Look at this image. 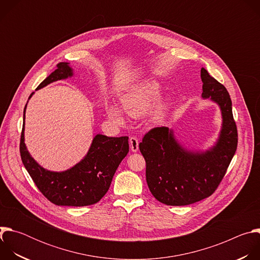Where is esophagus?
Here are the masks:
<instances>
[{
	"mask_svg": "<svg viewBox=\"0 0 260 260\" xmlns=\"http://www.w3.org/2000/svg\"><path fill=\"white\" fill-rule=\"evenodd\" d=\"M129 146H131V150L133 152H137L139 150V140L137 137L132 136L129 138Z\"/></svg>",
	"mask_w": 260,
	"mask_h": 260,
	"instance_id": "34e87169",
	"label": "esophagus"
}]
</instances>
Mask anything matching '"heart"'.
I'll use <instances>...</instances> for the list:
<instances>
[{
	"mask_svg": "<svg viewBox=\"0 0 260 260\" xmlns=\"http://www.w3.org/2000/svg\"><path fill=\"white\" fill-rule=\"evenodd\" d=\"M160 96V87L156 81L146 80L132 87L121 99V107L125 113L133 117H140L146 114ZM169 105L165 102L159 103L153 112V119L160 121L166 116ZM108 117L116 123H123L124 119L121 111L116 106L107 107Z\"/></svg>",
	"mask_w": 260,
	"mask_h": 260,
	"instance_id": "b5f03b06",
	"label": "heart"
}]
</instances>
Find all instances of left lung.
Wrapping results in <instances>:
<instances>
[{"instance_id":"left-lung-1","label":"left lung","mask_w":260,"mask_h":260,"mask_svg":"<svg viewBox=\"0 0 260 260\" xmlns=\"http://www.w3.org/2000/svg\"><path fill=\"white\" fill-rule=\"evenodd\" d=\"M204 99L221 109L222 129L216 145L206 152L182 148L166 126L150 129L139 144L146 161V181L152 196L168 206H186L212 196L226 174L238 147L232 100L224 85L201 70Z\"/></svg>"}]
</instances>
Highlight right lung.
<instances>
[{
  "instance_id": "obj_1",
  "label": "right lung",
  "mask_w": 260,
  "mask_h": 260,
  "mask_svg": "<svg viewBox=\"0 0 260 260\" xmlns=\"http://www.w3.org/2000/svg\"><path fill=\"white\" fill-rule=\"evenodd\" d=\"M56 67L37 89L73 75L68 62H59ZM23 129L24 122L19 145L22 164L41 193L56 206L84 207L100 202L107 193L119 164L129 149L128 137L96 135L88 153L79 164L64 172H50L40 167L27 152Z\"/></svg>"
}]
</instances>
